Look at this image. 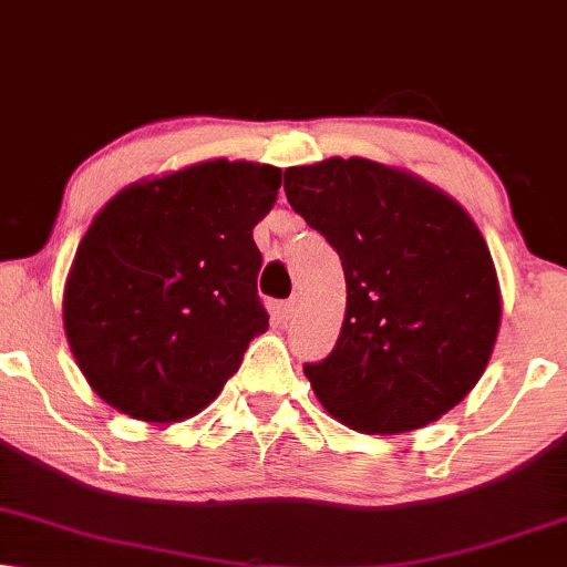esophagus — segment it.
<instances>
[{"label":"esophagus","mask_w":567,"mask_h":567,"mask_svg":"<svg viewBox=\"0 0 567 567\" xmlns=\"http://www.w3.org/2000/svg\"><path fill=\"white\" fill-rule=\"evenodd\" d=\"M296 311H298V300L296 298L282 300V303L277 306V313H279V319H282V321H290L292 317H296Z\"/></svg>","instance_id":"34e87169"}]
</instances>
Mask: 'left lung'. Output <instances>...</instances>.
Returning <instances> with one entry per match:
<instances>
[{"label":"left lung","mask_w":567,"mask_h":567,"mask_svg":"<svg viewBox=\"0 0 567 567\" xmlns=\"http://www.w3.org/2000/svg\"><path fill=\"white\" fill-rule=\"evenodd\" d=\"M290 206L346 271L334 350L303 371L321 405L363 434H403L474 390L499 332L489 248L457 200L350 156L285 172Z\"/></svg>","instance_id":"left-lung-1"}]
</instances>
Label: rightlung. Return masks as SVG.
I'll return each instance as SVG.
<instances>
[{"instance_id": "obj_1", "label": "right lung", "mask_w": 567, "mask_h": 567, "mask_svg": "<svg viewBox=\"0 0 567 567\" xmlns=\"http://www.w3.org/2000/svg\"><path fill=\"white\" fill-rule=\"evenodd\" d=\"M282 169L200 162L120 190L64 285L70 350L99 398L154 424L196 415L240 369L269 313L256 292Z\"/></svg>"}]
</instances>
